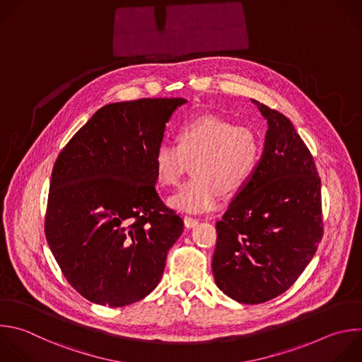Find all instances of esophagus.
Listing matches in <instances>:
<instances>
[{"label":"esophagus","mask_w":362,"mask_h":362,"mask_svg":"<svg viewBox=\"0 0 362 362\" xmlns=\"http://www.w3.org/2000/svg\"><path fill=\"white\" fill-rule=\"evenodd\" d=\"M185 226L186 227H194L196 224H199V218L196 217H192V216H185Z\"/></svg>","instance_id":"1"}]
</instances>
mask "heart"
<instances>
[{"instance_id": "heart-1", "label": "heart", "mask_w": 362, "mask_h": 362, "mask_svg": "<svg viewBox=\"0 0 362 362\" xmlns=\"http://www.w3.org/2000/svg\"><path fill=\"white\" fill-rule=\"evenodd\" d=\"M176 144L160 142L153 155L156 180L176 186L193 162V179L186 182L169 203L183 211L214 209L223 194L234 197L252 182L260 159L262 142L249 128L234 127L218 115H200L183 122Z\"/></svg>"}]
</instances>
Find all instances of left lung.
<instances>
[{
  "instance_id": "8db88e82",
  "label": "left lung",
  "mask_w": 362,
  "mask_h": 362,
  "mask_svg": "<svg viewBox=\"0 0 362 362\" xmlns=\"http://www.w3.org/2000/svg\"><path fill=\"white\" fill-rule=\"evenodd\" d=\"M269 129L259 168L216 223L211 269L217 287L243 304L287 291L324 234L321 180L290 119L253 99Z\"/></svg>"
}]
</instances>
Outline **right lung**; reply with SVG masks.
I'll list each match as a JSON object with an SVG mask.
<instances>
[{"mask_svg":"<svg viewBox=\"0 0 362 362\" xmlns=\"http://www.w3.org/2000/svg\"><path fill=\"white\" fill-rule=\"evenodd\" d=\"M183 98H142L96 110L58 155L45 235L86 300L124 307L160 281L182 217L156 192L153 155Z\"/></svg>","mask_w":362,"mask_h":362,"instance_id":"obj_1","label":"right lung"}]
</instances>
